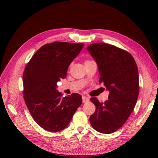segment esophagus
Wrapping results in <instances>:
<instances>
[{
	"instance_id": "34e87169",
	"label": "esophagus",
	"mask_w": 158,
	"mask_h": 158,
	"mask_svg": "<svg viewBox=\"0 0 158 158\" xmlns=\"http://www.w3.org/2000/svg\"><path fill=\"white\" fill-rule=\"evenodd\" d=\"M82 98H83V103L88 102L89 101V97H88V96H83Z\"/></svg>"
}]
</instances>
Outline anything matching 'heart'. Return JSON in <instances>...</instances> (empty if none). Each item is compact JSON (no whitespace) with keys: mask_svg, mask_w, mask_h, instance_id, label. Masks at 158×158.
<instances>
[{"mask_svg":"<svg viewBox=\"0 0 158 158\" xmlns=\"http://www.w3.org/2000/svg\"><path fill=\"white\" fill-rule=\"evenodd\" d=\"M89 61H90L89 60H85V62H89Z\"/></svg>","mask_w":158,"mask_h":158,"instance_id":"heart-1","label":"heart"}]
</instances>
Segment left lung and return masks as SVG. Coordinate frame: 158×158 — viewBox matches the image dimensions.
Instances as JSON below:
<instances>
[{
  "label": "left lung",
  "instance_id": "1",
  "mask_svg": "<svg viewBox=\"0 0 158 158\" xmlns=\"http://www.w3.org/2000/svg\"><path fill=\"white\" fill-rule=\"evenodd\" d=\"M87 49L98 64L99 82L109 91L105 102L90 98L96 110L89 122L99 132L113 133L123 126L135 109L139 94L138 67L129 52L116 46L97 43Z\"/></svg>",
  "mask_w": 158,
  "mask_h": 158
}]
</instances>
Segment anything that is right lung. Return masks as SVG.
Returning a JSON list of instances; mask_svg holds the SVG:
<instances>
[{
    "label": "right lung",
    "mask_w": 158,
    "mask_h": 158,
    "mask_svg": "<svg viewBox=\"0 0 158 158\" xmlns=\"http://www.w3.org/2000/svg\"><path fill=\"white\" fill-rule=\"evenodd\" d=\"M84 46L83 43L53 42L39 49L23 74V98L38 125L56 132L69 125L82 103L79 94L62 97L57 83L66 77L70 64Z\"/></svg>",
    "instance_id": "right-lung-1"
}]
</instances>
